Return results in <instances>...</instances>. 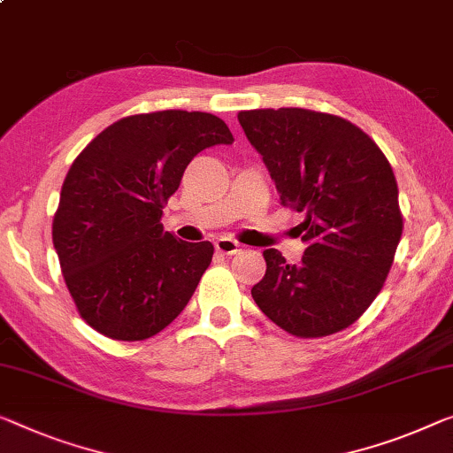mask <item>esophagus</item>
<instances>
[{
  "label": "esophagus",
  "instance_id": "esophagus-1",
  "mask_svg": "<svg viewBox=\"0 0 453 453\" xmlns=\"http://www.w3.org/2000/svg\"><path fill=\"white\" fill-rule=\"evenodd\" d=\"M215 250L226 256H232L235 252H240V244L232 238H219L218 242H215Z\"/></svg>",
  "mask_w": 453,
  "mask_h": 453
}]
</instances>
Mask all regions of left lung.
I'll list each match as a JSON object with an SVG mask.
<instances>
[{
    "instance_id": "1",
    "label": "left lung",
    "mask_w": 453,
    "mask_h": 453,
    "mask_svg": "<svg viewBox=\"0 0 453 453\" xmlns=\"http://www.w3.org/2000/svg\"><path fill=\"white\" fill-rule=\"evenodd\" d=\"M238 119L280 203L305 213V254L288 265L279 250H265L256 305L296 337L342 332L372 305L401 242L393 168L368 134L332 113L280 107L240 111Z\"/></svg>"
}]
</instances>
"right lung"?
Masks as SVG:
<instances>
[{
  "instance_id": "1",
  "label": "right lung",
  "mask_w": 453,
  "mask_h": 453,
  "mask_svg": "<svg viewBox=\"0 0 453 453\" xmlns=\"http://www.w3.org/2000/svg\"><path fill=\"white\" fill-rule=\"evenodd\" d=\"M232 142L218 116L166 110L121 118L73 162L52 244L77 311L96 332L140 342L187 307L213 246L165 232L162 209L193 157Z\"/></svg>"
}]
</instances>
